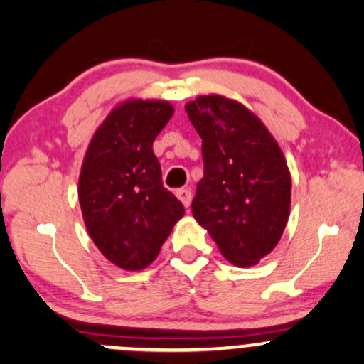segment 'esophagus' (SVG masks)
Segmentation results:
<instances>
[{
  "mask_svg": "<svg viewBox=\"0 0 364 364\" xmlns=\"http://www.w3.org/2000/svg\"><path fill=\"white\" fill-rule=\"evenodd\" d=\"M176 196L179 200H181V203L185 207H190L191 203V191L188 190V188H179V190H176Z\"/></svg>",
  "mask_w": 364,
  "mask_h": 364,
  "instance_id": "1",
  "label": "esophagus"
}]
</instances>
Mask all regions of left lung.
Listing matches in <instances>:
<instances>
[{
	"instance_id": "left-lung-1",
	"label": "left lung",
	"mask_w": 364,
	"mask_h": 364,
	"mask_svg": "<svg viewBox=\"0 0 364 364\" xmlns=\"http://www.w3.org/2000/svg\"><path fill=\"white\" fill-rule=\"evenodd\" d=\"M202 139L203 178L193 217L208 229L220 253L250 267L281 240L291 207V176L277 141L240 102L202 95L186 104Z\"/></svg>"
}]
</instances>
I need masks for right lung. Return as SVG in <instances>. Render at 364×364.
Segmentation results:
<instances>
[{"label": "right lung", "instance_id": "add662e5", "mask_svg": "<svg viewBox=\"0 0 364 364\" xmlns=\"http://www.w3.org/2000/svg\"><path fill=\"white\" fill-rule=\"evenodd\" d=\"M164 101H128L95 132L83 159L78 200L95 246L124 270L150 265L185 207L162 185L152 144L173 116Z\"/></svg>", "mask_w": 364, "mask_h": 364}]
</instances>
